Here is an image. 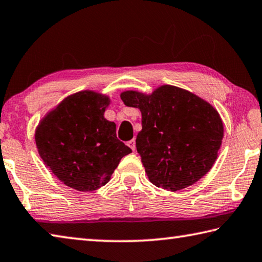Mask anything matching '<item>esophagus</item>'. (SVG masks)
Returning a JSON list of instances; mask_svg holds the SVG:
<instances>
[{"mask_svg": "<svg viewBox=\"0 0 262 262\" xmlns=\"http://www.w3.org/2000/svg\"><path fill=\"white\" fill-rule=\"evenodd\" d=\"M127 146L135 152V150H136V140L132 139V140H130V141H127Z\"/></svg>", "mask_w": 262, "mask_h": 262, "instance_id": "obj_1", "label": "esophagus"}]
</instances>
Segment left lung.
Segmentation results:
<instances>
[{
    "label": "left lung",
    "instance_id": "1",
    "mask_svg": "<svg viewBox=\"0 0 262 262\" xmlns=\"http://www.w3.org/2000/svg\"><path fill=\"white\" fill-rule=\"evenodd\" d=\"M121 99L141 112L143 128L136 147L155 186L185 189L212 169L224 130L209 102L172 85L160 86L150 94L125 91Z\"/></svg>",
    "mask_w": 262,
    "mask_h": 262
}]
</instances>
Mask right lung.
Listing matches in <instances>:
<instances>
[{
  "label": "right lung",
  "mask_w": 262,
  "mask_h": 262,
  "mask_svg": "<svg viewBox=\"0 0 262 262\" xmlns=\"http://www.w3.org/2000/svg\"><path fill=\"white\" fill-rule=\"evenodd\" d=\"M109 104L110 98L102 93L77 92L46 114L35 128L40 158L71 189H100L132 152L117 139L116 124L104 118Z\"/></svg>",
  "instance_id": "1"
}]
</instances>
